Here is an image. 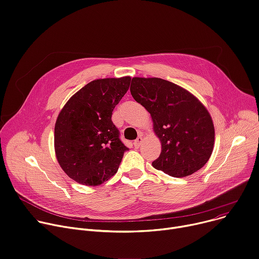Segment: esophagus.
Wrapping results in <instances>:
<instances>
[{
    "instance_id": "esophagus-1",
    "label": "esophagus",
    "mask_w": 259,
    "mask_h": 259,
    "mask_svg": "<svg viewBox=\"0 0 259 259\" xmlns=\"http://www.w3.org/2000/svg\"><path fill=\"white\" fill-rule=\"evenodd\" d=\"M143 142H144V138H143L142 136H138V137L134 140V146H135L136 148H139L140 145L143 144Z\"/></svg>"
}]
</instances>
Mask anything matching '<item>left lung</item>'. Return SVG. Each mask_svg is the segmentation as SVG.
I'll return each mask as SVG.
<instances>
[{"instance_id":"left-lung-1","label":"left lung","mask_w":259,"mask_h":259,"mask_svg":"<svg viewBox=\"0 0 259 259\" xmlns=\"http://www.w3.org/2000/svg\"><path fill=\"white\" fill-rule=\"evenodd\" d=\"M130 92L150 113L162 151L152 165L174 178L199 170L213 152L215 130L201 102L180 85L157 77H134Z\"/></svg>"}]
</instances>
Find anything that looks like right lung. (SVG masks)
Here are the masks:
<instances>
[{
  "mask_svg": "<svg viewBox=\"0 0 259 259\" xmlns=\"http://www.w3.org/2000/svg\"><path fill=\"white\" fill-rule=\"evenodd\" d=\"M129 76L96 79L68 100L55 127L58 161L69 178L87 186L109 180L128 148L111 121L130 85Z\"/></svg>",
  "mask_w": 259,
  "mask_h": 259,
  "instance_id": "1",
  "label": "right lung"
}]
</instances>
